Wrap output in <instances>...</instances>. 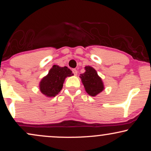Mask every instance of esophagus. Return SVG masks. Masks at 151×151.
<instances>
[{
  "label": "esophagus",
  "instance_id": "1",
  "mask_svg": "<svg viewBox=\"0 0 151 151\" xmlns=\"http://www.w3.org/2000/svg\"><path fill=\"white\" fill-rule=\"evenodd\" d=\"M72 72H73L74 75H77V70H76V69H73V70H72Z\"/></svg>",
  "mask_w": 151,
  "mask_h": 151
}]
</instances>
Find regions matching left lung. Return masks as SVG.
I'll list each match as a JSON object with an SVG mask.
<instances>
[{
  "label": "left lung",
  "mask_w": 151,
  "mask_h": 151,
  "mask_svg": "<svg viewBox=\"0 0 151 151\" xmlns=\"http://www.w3.org/2000/svg\"><path fill=\"white\" fill-rule=\"evenodd\" d=\"M84 69L85 72L80 74L81 82L88 94L91 96H96L104 89L103 81L93 67L86 66Z\"/></svg>",
  "instance_id": "left-lung-1"
}]
</instances>
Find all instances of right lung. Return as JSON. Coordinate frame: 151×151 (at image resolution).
Returning a JSON list of instances; mask_svg holds the SVG:
<instances>
[{
  "label": "right lung",
  "instance_id": "1",
  "mask_svg": "<svg viewBox=\"0 0 151 151\" xmlns=\"http://www.w3.org/2000/svg\"><path fill=\"white\" fill-rule=\"evenodd\" d=\"M73 75L67 67L53 65L48 74L40 82V90L47 97H55L61 91L66 77Z\"/></svg>",
  "mask_w": 151,
  "mask_h": 151
}]
</instances>
